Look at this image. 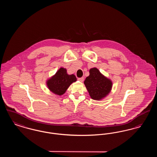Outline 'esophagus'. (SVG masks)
<instances>
[{
	"label": "esophagus",
	"instance_id": "esophagus-1",
	"mask_svg": "<svg viewBox=\"0 0 157 157\" xmlns=\"http://www.w3.org/2000/svg\"><path fill=\"white\" fill-rule=\"evenodd\" d=\"M78 81H79L80 82H82L84 81V78H83V77H82V78H79L78 79Z\"/></svg>",
	"mask_w": 157,
	"mask_h": 157
}]
</instances>
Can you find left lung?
<instances>
[{"mask_svg":"<svg viewBox=\"0 0 157 157\" xmlns=\"http://www.w3.org/2000/svg\"><path fill=\"white\" fill-rule=\"evenodd\" d=\"M84 84L90 97L94 100H101L110 92L112 82L102 75L96 67L91 68L90 75L86 77Z\"/></svg>","mask_w":157,"mask_h":157,"instance_id":"left-lung-1","label":"left lung"}]
</instances>
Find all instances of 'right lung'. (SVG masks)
I'll return each mask as SVG.
<instances>
[{
	"mask_svg": "<svg viewBox=\"0 0 157 157\" xmlns=\"http://www.w3.org/2000/svg\"><path fill=\"white\" fill-rule=\"evenodd\" d=\"M76 81V78L74 74L68 75L67 69L60 67L46 82L47 86L51 92L56 95H62L63 94L68 87L73 82Z\"/></svg>",
	"mask_w": 157,
	"mask_h": 157,
	"instance_id": "obj_1",
	"label": "right lung"
}]
</instances>
